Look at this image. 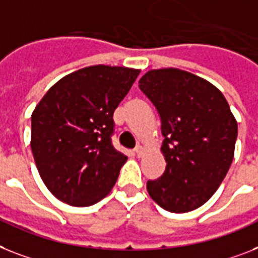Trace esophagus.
I'll use <instances>...</instances> for the list:
<instances>
[{"label": "esophagus", "mask_w": 258, "mask_h": 258, "mask_svg": "<svg viewBox=\"0 0 258 258\" xmlns=\"http://www.w3.org/2000/svg\"><path fill=\"white\" fill-rule=\"evenodd\" d=\"M134 154L137 155V157H141V155L144 154V149H142L141 146H137V148L134 149Z\"/></svg>", "instance_id": "esophagus-1"}]
</instances>
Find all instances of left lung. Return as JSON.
Returning <instances> with one entry per match:
<instances>
[{"label": "left lung", "mask_w": 258, "mask_h": 258, "mask_svg": "<svg viewBox=\"0 0 258 258\" xmlns=\"http://www.w3.org/2000/svg\"><path fill=\"white\" fill-rule=\"evenodd\" d=\"M140 89L162 122L166 169L148 180V192L163 210L183 214L203 206L231 167L237 122L223 93L207 80L178 68L146 72Z\"/></svg>", "instance_id": "1"}]
</instances>
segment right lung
<instances>
[{"instance_id": "obj_1", "label": "right lung", "mask_w": 258, "mask_h": 258, "mask_svg": "<svg viewBox=\"0 0 258 258\" xmlns=\"http://www.w3.org/2000/svg\"><path fill=\"white\" fill-rule=\"evenodd\" d=\"M140 70L91 66L51 87L31 114V152L52 195L88 207L110 192L127 157L112 145L113 113Z\"/></svg>"}]
</instances>
